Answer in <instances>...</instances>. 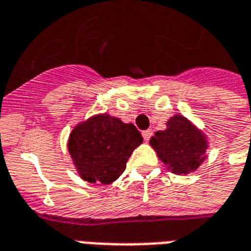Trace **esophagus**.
I'll use <instances>...</instances> for the list:
<instances>
[{"mask_svg":"<svg viewBox=\"0 0 251 251\" xmlns=\"http://www.w3.org/2000/svg\"><path fill=\"white\" fill-rule=\"evenodd\" d=\"M151 135H153V130H151V129H148V130L142 131V137H144V140L146 141V142L151 138Z\"/></svg>","mask_w":251,"mask_h":251,"instance_id":"1","label":"esophagus"}]
</instances>
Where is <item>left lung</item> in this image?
<instances>
[{
  "label": "left lung",
  "instance_id": "1",
  "mask_svg": "<svg viewBox=\"0 0 251 251\" xmlns=\"http://www.w3.org/2000/svg\"><path fill=\"white\" fill-rule=\"evenodd\" d=\"M159 159L176 174L196 170L203 161L205 137L182 116L170 118L166 130L157 131L150 140Z\"/></svg>",
  "mask_w": 251,
  "mask_h": 251
}]
</instances>
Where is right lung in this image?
<instances>
[{"instance_id": "add662e5", "label": "right lung", "mask_w": 251, "mask_h": 251, "mask_svg": "<svg viewBox=\"0 0 251 251\" xmlns=\"http://www.w3.org/2000/svg\"><path fill=\"white\" fill-rule=\"evenodd\" d=\"M142 144L133 124L102 114L78 125L69 137V153L88 182L111 183L126 169L133 150Z\"/></svg>"}]
</instances>
